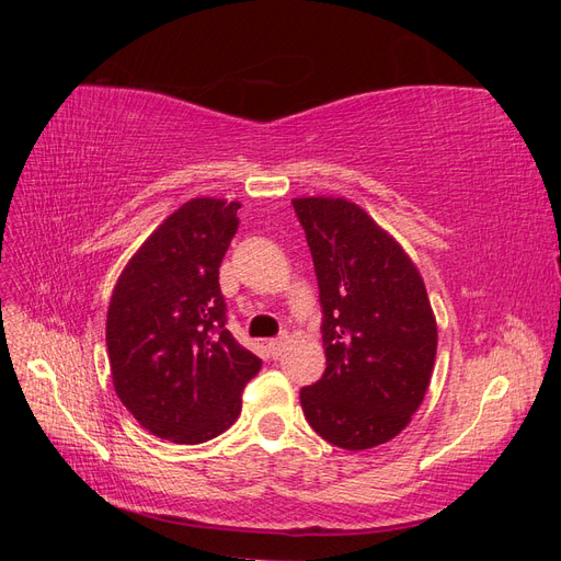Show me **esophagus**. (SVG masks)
I'll list each match as a JSON object with an SVG mask.
<instances>
[{"label": "esophagus", "mask_w": 561, "mask_h": 561, "mask_svg": "<svg viewBox=\"0 0 561 561\" xmlns=\"http://www.w3.org/2000/svg\"><path fill=\"white\" fill-rule=\"evenodd\" d=\"M285 344H287V334H280V336H276V339H271V342H268V353L274 355V358H278V355H280L283 348H285Z\"/></svg>", "instance_id": "obj_1"}]
</instances>
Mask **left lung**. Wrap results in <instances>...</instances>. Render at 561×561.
I'll list each match as a JSON object with an SVG mask.
<instances>
[{
    "label": "left lung",
    "mask_w": 561,
    "mask_h": 561,
    "mask_svg": "<svg viewBox=\"0 0 561 561\" xmlns=\"http://www.w3.org/2000/svg\"><path fill=\"white\" fill-rule=\"evenodd\" d=\"M307 233L328 367L299 390L311 428L348 451L393 439L426 396L437 325L416 266L346 198L293 201Z\"/></svg>",
    "instance_id": "obj_1"
}]
</instances>
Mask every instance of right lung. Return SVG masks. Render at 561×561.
<instances>
[{
	"label": "right lung",
	"instance_id": "1",
	"mask_svg": "<svg viewBox=\"0 0 561 561\" xmlns=\"http://www.w3.org/2000/svg\"><path fill=\"white\" fill-rule=\"evenodd\" d=\"M241 203L192 198L133 254L107 311V353L118 400L142 428L201 445L241 414L262 360L227 330L219 264Z\"/></svg>",
	"mask_w": 561,
	"mask_h": 561
}]
</instances>
